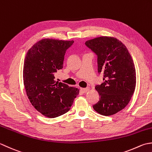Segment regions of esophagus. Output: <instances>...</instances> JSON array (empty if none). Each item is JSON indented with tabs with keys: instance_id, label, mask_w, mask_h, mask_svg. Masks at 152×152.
Here are the masks:
<instances>
[{
	"instance_id": "obj_1",
	"label": "esophagus",
	"mask_w": 152,
	"mask_h": 152,
	"mask_svg": "<svg viewBox=\"0 0 152 152\" xmlns=\"http://www.w3.org/2000/svg\"><path fill=\"white\" fill-rule=\"evenodd\" d=\"M80 91L83 92V93H85V92L88 90V87H86V88H80Z\"/></svg>"
}]
</instances>
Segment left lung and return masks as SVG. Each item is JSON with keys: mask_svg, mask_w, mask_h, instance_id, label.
<instances>
[{"mask_svg": "<svg viewBox=\"0 0 152 152\" xmlns=\"http://www.w3.org/2000/svg\"><path fill=\"white\" fill-rule=\"evenodd\" d=\"M98 56V71L104 82L96 85L100 98L94 110L102 115H114L129 103L136 87V69L127 48L113 37L102 36L85 42Z\"/></svg>", "mask_w": 152, "mask_h": 152, "instance_id": "8db88e82", "label": "left lung"}]
</instances>
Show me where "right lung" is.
Here are the masks:
<instances>
[{
	"mask_svg": "<svg viewBox=\"0 0 152 152\" xmlns=\"http://www.w3.org/2000/svg\"><path fill=\"white\" fill-rule=\"evenodd\" d=\"M73 42L43 39L29 49L25 58L23 78L27 96L32 106L45 117L54 118L67 113L79 93L78 88L54 79Z\"/></svg>",
	"mask_w": 152,
	"mask_h": 152,
	"instance_id": "1",
	"label": "right lung"
}]
</instances>
